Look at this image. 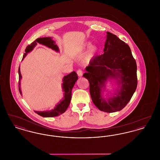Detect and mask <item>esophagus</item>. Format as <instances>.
<instances>
[{"label": "esophagus", "instance_id": "obj_1", "mask_svg": "<svg viewBox=\"0 0 160 160\" xmlns=\"http://www.w3.org/2000/svg\"><path fill=\"white\" fill-rule=\"evenodd\" d=\"M77 74L78 75V76L79 77H81L83 76V72L80 70V69H78L77 71Z\"/></svg>", "mask_w": 160, "mask_h": 160}]
</instances>
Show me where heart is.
I'll return each instance as SVG.
<instances>
[{
	"label": "heart",
	"instance_id": "b5f03b06",
	"mask_svg": "<svg viewBox=\"0 0 160 160\" xmlns=\"http://www.w3.org/2000/svg\"><path fill=\"white\" fill-rule=\"evenodd\" d=\"M91 42H86L82 46V49H86L90 47L86 53L84 55L82 62L84 64H88L91 63L92 61L93 60V59L95 58L98 53V47L95 46H92Z\"/></svg>",
	"mask_w": 160,
	"mask_h": 160
}]
</instances>
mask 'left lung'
<instances>
[{
	"label": "left lung",
	"instance_id": "1",
	"mask_svg": "<svg viewBox=\"0 0 160 160\" xmlns=\"http://www.w3.org/2000/svg\"><path fill=\"white\" fill-rule=\"evenodd\" d=\"M106 33L104 53L86 67L83 77L90 83L95 106L101 111L113 113L126 106L136 91L137 65L128 45L114 34ZM108 81H113L117 86L113 92L106 90Z\"/></svg>",
	"mask_w": 160,
	"mask_h": 160
}]
</instances>
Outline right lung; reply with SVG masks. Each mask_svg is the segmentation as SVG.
Here are the masks:
<instances>
[{
    "label": "right lung",
    "instance_id": "1",
    "mask_svg": "<svg viewBox=\"0 0 160 160\" xmlns=\"http://www.w3.org/2000/svg\"><path fill=\"white\" fill-rule=\"evenodd\" d=\"M39 43L43 46H46L50 48H52L53 50L59 52V49L58 46L56 44V42L53 39L52 37H45V38H39L37 39L34 42H33L31 45H29L26 47L25 50V53L23 55L22 61L24 58L27 56V54L31 52L33 48ZM18 75H19V82H18V89L19 91L22 95V92L21 91V80L22 78V76L20 72V68L19 67L18 68ZM78 77L77 75L76 72L73 71L69 74L68 75L63 77L62 84V91L63 92V97L60 100V101L55 106L53 109L50 110H46V111H35L34 112L39 114L41 116L44 118H52L59 116L61 114L63 113L68 108L71 99V95H72V89L76 83L77 80H78Z\"/></svg>",
    "mask_w": 160,
    "mask_h": 160
}]
</instances>
